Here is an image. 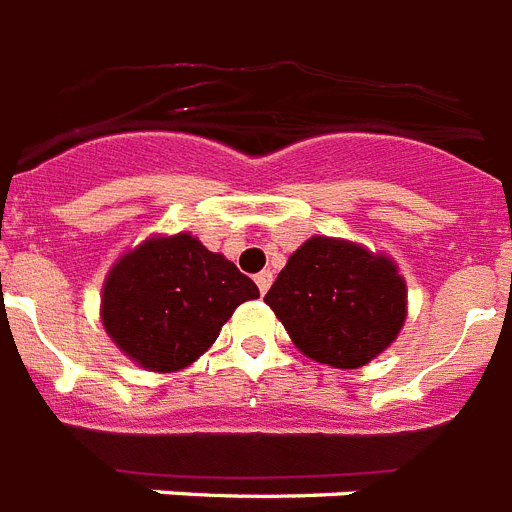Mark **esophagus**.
Returning a JSON list of instances; mask_svg holds the SVG:
<instances>
[{"label": "esophagus", "mask_w": 512, "mask_h": 512, "mask_svg": "<svg viewBox=\"0 0 512 512\" xmlns=\"http://www.w3.org/2000/svg\"><path fill=\"white\" fill-rule=\"evenodd\" d=\"M253 280H256V285H259V293L264 296V293L269 290V285H272V272H269V269H264V272H259V275L253 277Z\"/></svg>", "instance_id": "obj_1"}]
</instances>
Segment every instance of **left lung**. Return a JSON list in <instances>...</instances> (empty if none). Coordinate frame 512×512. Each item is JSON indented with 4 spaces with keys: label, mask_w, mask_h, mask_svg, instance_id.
<instances>
[{
    "label": "left lung",
    "mask_w": 512,
    "mask_h": 512,
    "mask_svg": "<svg viewBox=\"0 0 512 512\" xmlns=\"http://www.w3.org/2000/svg\"><path fill=\"white\" fill-rule=\"evenodd\" d=\"M264 301L306 357L341 370L388 349L407 317L394 261L333 237L306 240Z\"/></svg>",
    "instance_id": "8db88e82"
}]
</instances>
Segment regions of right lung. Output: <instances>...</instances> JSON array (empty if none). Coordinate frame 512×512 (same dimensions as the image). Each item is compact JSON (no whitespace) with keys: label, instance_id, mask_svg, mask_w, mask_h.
<instances>
[{"label":"right lung","instance_id":"right-lung-1","mask_svg":"<svg viewBox=\"0 0 512 512\" xmlns=\"http://www.w3.org/2000/svg\"><path fill=\"white\" fill-rule=\"evenodd\" d=\"M251 277L187 232L153 237L121 256L102 288V325L147 370L192 365L243 301Z\"/></svg>","mask_w":512,"mask_h":512}]
</instances>
